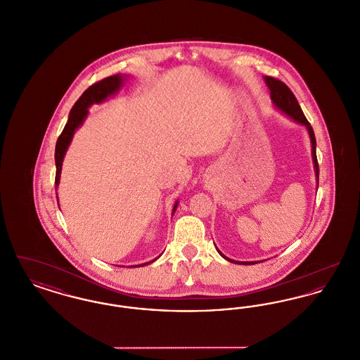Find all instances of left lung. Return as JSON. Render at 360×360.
I'll return each mask as SVG.
<instances>
[{"mask_svg":"<svg viewBox=\"0 0 360 360\" xmlns=\"http://www.w3.org/2000/svg\"><path fill=\"white\" fill-rule=\"evenodd\" d=\"M264 82L267 87L270 89V96H271V101L275 108L282 112L283 115H286L288 117H290L291 120L304 125L307 129H308L309 137H310V143H311V159H313V166H314V174H316V181H317V186H319V163H317V156H316V137H314V132H313V128L311 125L309 124V121L307 120L300 103L297 101L295 96L292 94L290 89L288 86L285 85L282 81L279 79H275L271 77H264ZM217 252L221 255V257L228 260V262H232V263H236V264H255L257 262H238V260H233V259H229L228 257H225L223 252L217 248Z\"/></svg>","mask_w":360,"mask_h":360,"instance_id":"obj_1","label":"left lung"}]
</instances>
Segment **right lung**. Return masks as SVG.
<instances>
[{
	"label": "right lung",
	"mask_w": 360,
	"mask_h": 360,
	"mask_svg": "<svg viewBox=\"0 0 360 360\" xmlns=\"http://www.w3.org/2000/svg\"><path fill=\"white\" fill-rule=\"evenodd\" d=\"M127 75L122 74H116L112 77H108L103 81L90 86L89 89H86L84 94L79 97V100L74 103V106L71 108L69 115V120L68 124L65 125V129L62 131L60 136L58 137L56 146H55V166H56V175H55V186L58 188L59 181H60V172H62V165H63V159L66 151L69 148L70 143L72 140V136L75 134V131L84 124L87 115H89V108L93 103H101L110 96L116 94L121 89V86L124 85V81L127 79ZM58 198V195H56ZM178 207V200L175 201L174 207H172V214L175 213ZM160 257V255H159ZM158 257L153 259L151 262L143 263L140 266H146L155 262ZM132 267H139V266H132Z\"/></svg>",
	"instance_id": "1"
}]
</instances>
